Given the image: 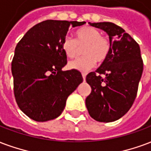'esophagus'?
Segmentation results:
<instances>
[{
	"mask_svg": "<svg viewBox=\"0 0 151 151\" xmlns=\"http://www.w3.org/2000/svg\"><path fill=\"white\" fill-rule=\"evenodd\" d=\"M81 75H82V78H83V80H86V73H81Z\"/></svg>",
	"mask_w": 151,
	"mask_h": 151,
	"instance_id": "1",
	"label": "esophagus"
}]
</instances>
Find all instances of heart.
<instances>
[{
  "label": "heart",
  "instance_id": "heart-1",
  "mask_svg": "<svg viewBox=\"0 0 151 151\" xmlns=\"http://www.w3.org/2000/svg\"><path fill=\"white\" fill-rule=\"evenodd\" d=\"M74 40L66 36L61 43V47L65 54L73 58L79 53L80 48H83L81 58L70 61L69 67L81 72H86L95 66L98 61L103 63L110 55L111 44L110 40L102 37L101 33L94 28L86 26L77 30Z\"/></svg>",
  "mask_w": 151,
  "mask_h": 151
}]
</instances>
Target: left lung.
Segmentation results:
<instances>
[{"instance_id":"8db88e82","label":"left lung","mask_w":151,"mask_h":151,"mask_svg":"<svg viewBox=\"0 0 151 151\" xmlns=\"http://www.w3.org/2000/svg\"><path fill=\"white\" fill-rule=\"evenodd\" d=\"M90 24L110 36L111 51L95 72L87 74L86 80L91 93L86 99V106L96 121L110 122L122 118L132 106L143 61L138 44L122 28L112 22Z\"/></svg>"}]
</instances>
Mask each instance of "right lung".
Instances as JSON below:
<instances>
[{
    "label": "right lung",
    "instance_id": "obj_1",
    "mask_svg": "<svg viewBox=\"0 0 151 151\" xmlns=\"http://www.w3.org/2000/svg\"><path fill=\"white\" fill-rule=\"evenodd\" d=\"M86 22L46 20L34 25L15 48L11 70L17 104L37 122L58 118L68 96L83 78L78 70L61 71L67 57L61 43L71 26Z\"/></svg>",
    "mask_w": 151,
    "mask_h": 151
}]
</instances>
